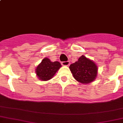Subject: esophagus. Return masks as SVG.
I'll use <instances>...</instances> for the list:
<instances>
[{
	"mask_svg": "<svg viewBox=\"0 0 123 123\" xmlns=\"http://www.w3.org/2000/svg\"><path fill=\"white\" fill-rule=\"evenodd\" d=\"M61 64L63 65V66H68V65H70V62L64 61V62H62L61 63Z\"/></svg>",
	"mask_w": 123,
	"mask_h": 123,
	"instance_id": "34e87169",
	"label": "esophagus"
}]
</instances>
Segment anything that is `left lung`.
Masks as SVG:
<instances>
[{
	"label": "left lung",
	"instance_id": "8db88e82",
	"mask_svg": "<svg viewBox=\"0 0 123 123\" xmlns=\"http://www.w3.org/2000/svg\"><path fill=\"white\" fill-rule=\"evenodd\" d=\"M74 78L78 82L88 84L93 82L97 76L98 68L93 61L82 55L78 61L70 65Z\"/></svg>",
	"mask_w": 123,
	"mask_h": 123
}]
</instances>
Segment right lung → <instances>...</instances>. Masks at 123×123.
<instances>
[{"mask_svg":"<svg viewBox=\"0 0 123 123\" xmlns=\"http://www.w3.org/2000/svg\"><path fill=\"white\" fill-rule=\"evenodd\" d=\"M61 67L58 61L52 62L49 58H45L35 70L37 76L41 80L47 81L54 76Z\"/></svg>","mask_w":123,"mask_h":123,"instance_id":"right-lung-1","label":"right lung"}]
</instances>
